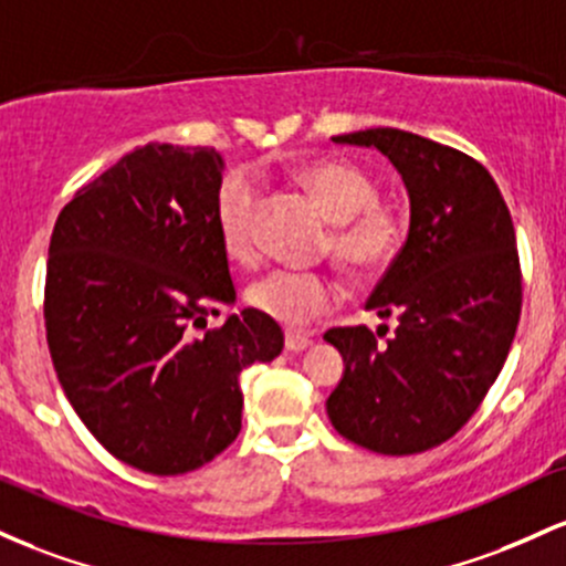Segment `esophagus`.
<instances>
[{
	"instance_id": "1",
	"label": "esophagus",
	"mask_w": 566,
	"mask_h": 566,
	"mask_svg": "<svg viewBox=\"0 0 566 566\" xmlns=\"http://www.w3.org/2000/svg\"><path fill=\"white\" fill-rule=\"evenodd\" d=\"M310 345H313V339H310V334L285 332V350H289V353H302V350H307Z\"/></svg>"
}]
</instances>
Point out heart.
<instances>
[{"label":"heart","mask_w":566,"mask_h":566,"mask_svg":"<svg viewBox=\"0 0 566 566\" xmlns=\"http://www.w3.org/2000/svg\"><path fill=\"white\" fill-rule=\"evenodd\" d=\"M300 181L334 219L328 249L355 275H377L396 262L406 240V219L398 208L379 202L377 181L345 160H317L300 170ZM259 187L249 174H230L216 198V227L224 253L238 264H253L256 245ZM342 291L334 275L307 270H275L249 291L253 310L283 323L307 326L336 307Z\"/></svg>","instance_id":"1"}]
</instances>
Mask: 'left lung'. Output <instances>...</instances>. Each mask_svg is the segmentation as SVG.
Instances as JSON below:
<instances>
[{
  "mask_svg": "<svg viewBox=\"0 0 566 566\" xmlns=\"http://www.w3.org/2000/svg\"><path fill=\"white\" fill-rule=\"evenodd\" d=\"M377 146L409 189L401 253L366 310L398 317L385 338L366 326L328 328L345 377L328 420L379 454H417L449 441L475 415L503 368L522 315V264L503 195L465 151L398 128L334 136Z\"/></svg>",
  "mask_w": 566,
  "mask_h": 566,
  "instance_id": "8db88e82",
  "label": "left lung"
}]
</instances>
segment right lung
I'll list each match as a JSON object with an SVG mask.
<instances>
[{"label":"right lung","instance_id":"right-lung-1","mask_svg":"<svg viewBox=\"0 0 566 566\" xmlns=\"http://www.w3.org/2000/svg\"><path fill=\"white\" fill-rule=\"evenodd\" d=\"M221 168L211 146H138L77 189L50 238L59 382L95 441L144 473L198 471L224 452L240 433V371L283 350L281 326L253 307L208 328L234 302Z\"/></svg>","mask_w":566,"mask_h":566}]
</instances>
